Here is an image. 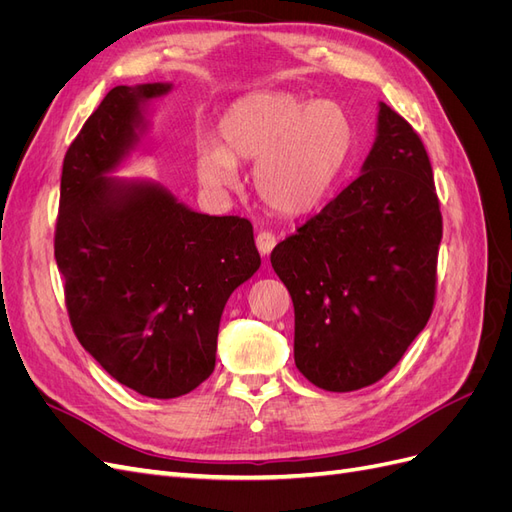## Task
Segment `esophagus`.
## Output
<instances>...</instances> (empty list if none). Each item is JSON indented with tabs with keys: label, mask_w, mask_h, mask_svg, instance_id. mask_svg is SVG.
Wrapping results in <instances>:
<instances>
[{
	"label": "esophagus",
	"mask_w": 512,
	"mask_h": 512,
	"mask_svg": "<svg viewBox=\"0 0 512 512\" xmlns=\"http://www.w3.org/2000/svg\"><path fill=\"white\" fill-rule=\"evenodd\" d=\"M275 243H277V239H275L273 232H269V230H265V232H258V237H256V247H258V252H260L262 256H269V254L273 252Z\"/></svg>",
	"instance_id": "1"
}]
</instances>
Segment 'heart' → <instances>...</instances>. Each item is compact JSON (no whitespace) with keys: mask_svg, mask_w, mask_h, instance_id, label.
<instances>
[{"mask_svg":"<svg viewBox=\"0 0 512 512\" xmlns=\"http://www.w3.org/2000/svg\"><path fill=\"white\" fill-rule=\"evenodd\" d=\"M218 145L196 151V175L209 190L237 183V164L254 162L258 198L282 215H305L329 198L352 158L354 121L335 100L290 91H252L218 121Z\"/></svg>","mask_w":512,"mask_h":512,"instance_id":"obj_1","label":"heart"}]
</instances>
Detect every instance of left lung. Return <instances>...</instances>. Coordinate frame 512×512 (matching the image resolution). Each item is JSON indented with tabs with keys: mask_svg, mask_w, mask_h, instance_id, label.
Listing matches in <instances>:
<instances>
[{
	"mask_svg": "<svg viewBox=\"0 0 512 512\" xmlns=\"http://www.w3.org/2000/svg\"><path fill=\"white\" fill-rule=\"evenodd\" d=\"M440 241L427 151L380 102L361 175L271 252L294 305V365L309 382L348 393L389 374L431 316Z\"/></svg>",
	"mask_w": 512,
	"mask_h": 512,
	"instance_id": "8db88e82",
	"label": "left lung"
}]
</instances>
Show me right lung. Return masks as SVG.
Here are the masks:
<instances>
[{
  "instance_id": "right-lung-1",
  "label": "right lung",
  "mask_w": 512,
  "mask_h": 512,
  "mask_svg": "<svg viewBox=\"0 0 512 512\" xmlns=\"http://www.w3.org/2000/svg\"><path fill=\"white\" fill-rule=\"evenodd\" d=\"M173 83L108 91L61 170L55 260L81 346L153 399L194 391L215 367L224 305L260 267L252 224L190 209L153 179L113 173Z\"/></svg>"
}]
</instances>
